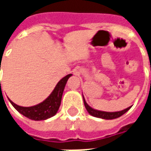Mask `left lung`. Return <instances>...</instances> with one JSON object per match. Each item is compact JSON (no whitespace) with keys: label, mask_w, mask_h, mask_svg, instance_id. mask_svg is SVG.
<instances>
[{"label":"left lung","mask_w":151,"mask_h":151,"mask_svg":"<svg viewBox=\"0 0 151 151\" xmlns=\"http://www.w3.org/2000/svg\"><path fill=\"white\" fill-rule=\"evenodd\" d=\"M82 96H83V95H82ZM83 101H84V105H85L86 109V111H88V113L90 114V115H91V116H93L95 117H98V118L105 119V120H113V119L118 118V117L121 116L122 115H124L126 111H129L130 108H131V107H129V108H127L126 109H124L122 111H113V112L99 111V110H96V109H94V108H92L91 107H90V106L86 104L85 99H84V96H83Z\"/></svg>","instance_id":"obj_1"}]
</instances>
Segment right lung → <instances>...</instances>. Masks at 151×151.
Here are the masks:
<instances>
[{
  "label": "right lung",
  "mask_w": 151,
  "mask_h": 151,
  "mask_svg": "<svg viewBox=\"0 0 151 151\" xmlns=\"http://www.w3.org/2000/svg\"><path fill=\"white\" fill-rule=\"evenodd\" d=\"M71 76L72 74L70 73L64 77L62 79H60L49 96L45 100H43L42 103L37 105L31 107H21L14 104V102H12L8 98L9 100L14 106V108L24 116L33 120H47L55 116L58 111L66 82Z\"/></svg>",
  "instance_id": "1"
}]
</instances>
